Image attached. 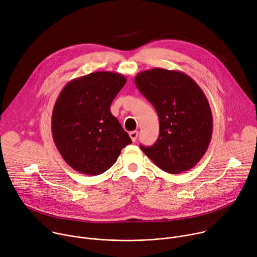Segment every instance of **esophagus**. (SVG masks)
Returning <instances> with one entry per match:
<instances>
[{"instance_id": "esophagus-1", "label": "esophagus", "mask_w": 257, "mask_h": 257, "mask_svg": "<svg viewBox=\"0 0 257 257\" xmlns=\"http://www.w3.org/2000/svg\"><path fill=\"white\" fill-rule=\"evenodd\" d=\"M129 136H130L131 140H132L133 142H135V141L137 140V137H138V131H131V132L129 133Z\"/></svg>"}]
</instances>
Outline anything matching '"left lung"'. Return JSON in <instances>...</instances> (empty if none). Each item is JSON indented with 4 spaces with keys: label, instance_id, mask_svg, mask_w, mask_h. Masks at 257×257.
<instances>
[{
    "label": "left lung",
    "instance_id": "left-lung-1",
    "mask_svg": "<svg viewBox=\"0 0 257 257\" xmlns=\"http://www.w3.org/2000/svg\"><path fill=\"white\" fill-rule=\"evenodd\" d=\"M134 81L160 120L157 142L140 149L167 173L190 170L204 156L212 134L211 109L202 89L185 73L162 68L139 72Z\"/></svg>",
    "mask_w": 257,
    "mask_h": 257
}]
</instances>
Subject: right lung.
Here are the masks:
<instances>
[{
  "mask_svg": "<svg viewBox=\"0 0 257 257\" xmlns=\"http://www.w3.org/2000/svg\"><path fill=\"white\" fill-rule=\"evenodd\" d=\"M126 81L120 73L98 71L69 81L60 92L52 114V133L72 169L89 176L102 174L132 142L109 109Z\"/></svg>",
  "mask_w": 257,
  "mask_h": 257,
  "instance_id": "right-lung-1",
  "label": "right lung"
}]
</instances>
